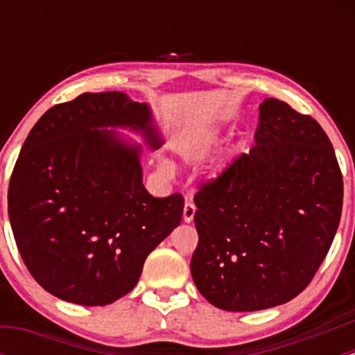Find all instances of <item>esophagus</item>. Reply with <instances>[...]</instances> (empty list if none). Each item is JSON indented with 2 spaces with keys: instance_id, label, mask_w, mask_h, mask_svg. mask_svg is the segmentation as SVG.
<instances>
[{
  "instance_id": "1",
  "label": "esophagus",
  "mask_w": 355,
  "mask_h": 355,
  "mask_svg": "<svg viewBox=\"0 0 355 355\" xmlns=\"http://www.w3.org/2000/svg\"><path fill=\"white\" fill-rule=\"evenodd\" d=\"M195 210H197L195 203L187 200L185 205H183V220H185V222H191V220H193V217H195Z\"/></svg>"
}]
</instances>
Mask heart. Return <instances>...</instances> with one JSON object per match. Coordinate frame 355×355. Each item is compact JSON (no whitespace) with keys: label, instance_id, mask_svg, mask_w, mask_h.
Here are the masks:
<instances>
[{"label":"heart","instance_id":"b5f03b06","mask_svg":"<svg viewBox=\"0 0 355 355\" xmlns=\"http://www.w3.org/2000/svg\"><path fill=\"white\" fill-rule=\"evenodd\" d=\"M210 144H211L210 138H200V140H195L191 141L190 145H187L185 153L191 158H197L207 152V148H209Z\"/></svg>","mask_w":355,"mask_h":355}]
</instances>
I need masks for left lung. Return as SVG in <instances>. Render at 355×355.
<instances>
[{
	"mask_svg": "<svg viewBox=\"0 0 355 355\" xmlns=\"http://www.w3.org/2000/svg\"><path fill=\"white\" fill-rule=\"evenodd\" d=\"M255 141L193 198L191 277L211 305L232 312L299 295L324 262L342 214L339 162L311 115L263 100Z\"/></svg>",
	"mask_w": 355,
	"mask_h": 355,
	"instance_id": "left-lung-1",
	"label": "left lung"
}]
</instances>
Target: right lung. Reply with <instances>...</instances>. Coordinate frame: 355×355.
I'll list each match as a JSON object with an SVG mask.
<instances>
[{"label": "right lung", "instance_id": "obj_1", "mask_svg": "<svg viewBox=\"0 0 355 355\" xmlns=\"http://www.w3.org/2000/svg\"><path fill=\"white\" fill-rule=\"evenodd\" d=\"M100 126L144 130L160 146L145 103L120 92L83 93L36 121L8 189L24 266L44 291L80 305L128 294L183 214L180 193L155 198L145 190L140 148Z\"/></svg>", "mask_w": 355, "mask_h": 355}]
</instances>
